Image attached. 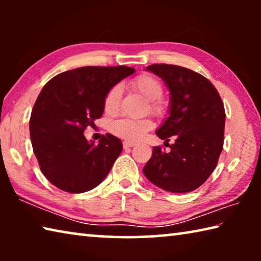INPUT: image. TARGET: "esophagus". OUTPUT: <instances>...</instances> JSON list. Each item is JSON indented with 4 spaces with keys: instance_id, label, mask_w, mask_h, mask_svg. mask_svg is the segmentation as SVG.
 I'll return each instance as SVG.
<instances>
[{
    "instance_id": "obj_1",
    "label": "esophagus",
    "mask_w": 261,
    "mask_h": 261,
    "mask_svg": "<svg viewBox=\"0 0 261 261\" xmlns=\"http://www.w3.org/2000/svg\"><path fill=\"white\" fill-rule=\"evenodd\" d=\"M136 145V143H134V141H123V147L124 148H130V147H134Z\"/></svg>"
}]
</instances>
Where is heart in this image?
<instances>
[{"instance_id":"obj_1","label":"heart","mask_w":261,"mask_h":261,"mask_svg":"<svg viewBox=\"0 0 261 261\" xmlns=\"http://www.w3.org/2000/svg\"><path fill=\"white\" fill-rule=\"evenodd\" d=\"M132 87L144 96L145 99L151 101V109L154 113H160L162 110V105L159 99L162 96L163 88L160 81L152 74L144 73L136 77L132 81ZM122 90L116 85L112 87L106 95L105 99V110L108 114H116L120 107ZM153 123L148 118H120L113 122L110 130L114 135L130 141L139 140L148 130H151Z\"/></svg>"}]
</instances>
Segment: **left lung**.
Segmentation results:
<instances>
[{"label": "left lung", "mask_w": 261, "mask_h": 261, "mask_svg": "<svg viewBox=\"0 0 261 261\" xmlns=\"http://www.w3.org/2000/svg\"><path fill=\"white\" fill-rule=\"evenodd\" d=\"M147 71L160 77L170 93L168 117L155 131L168 152L153 147L143 173L162 190L185 193L199 188L213 173L223 148L226 113L208 79L192 70L170 64H152Z\"/></svg>", "instance_id": "1"}]
</instances>
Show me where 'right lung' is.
I'll return each mask as SVG.
<instances>
[{
  "label": "right lung",
  "instance_id": "1",
  "mask_svg": "<svg viewBox=\"0 0 261 261\" xmlns=\"http://www.w3.org/2000/svg\"><path fill=\"white\" fill-rule=\"evenodd\" d=\"M134 72L125 65L83 67L57 74L43 86L31 114L30 136L42 174L56 188L86 192L108 175L122 141L107 134L94 144L84 131L102 116L110 88Z\"/></svg>",
  "mask_w": 261,
  "mask_h": 261
}]
</instances>
